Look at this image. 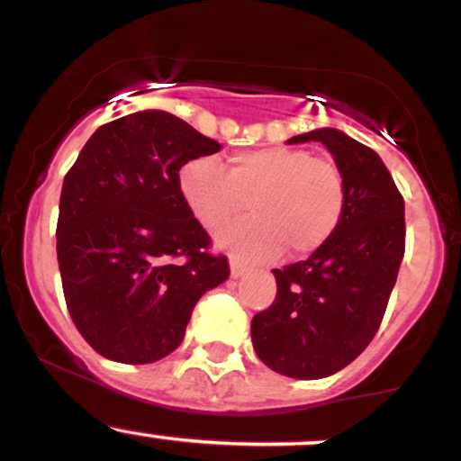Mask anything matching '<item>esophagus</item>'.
I'll return each instance as SVG.
<instances>
[{
	"label": "esophagus",
	"mask_w": 461,
	"mask_h": 461,
	"mask_svg": "<svg viewBox=\"0 0 461 461\" xmlns=\"http://www.w3.org/2000/svg\"><path fill=\"white\" fill-rule=\"evenodd\" d=\"M230 271H231V277L234 279H238V277H242V275H245V264H242L240 260H236V258H231L230 260Z\"/></svg>",
	"instance_id": "obj_1"
}]
</instances>
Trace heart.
Segmentation results:
<instances>
[{
	"label": "heart",
	"instance_id": "1",
	"mask_svg": "<svg viewBox=\"0 0 461 461\" xmlns=\"http://www.w3.org/2000/svg\"><path fill=\"white\" fill-rule=\"evenodd\" d=\"M179 190L194 219L210 231L225 227L249 205L253 219L227 227L219 242L253 262L273 260L285 247L294 256L319 251L347 210L340 167L299 147L238 151L227 171L214 158H194L179 171Z\"/></svg>",
	"mask_w": 461,
	"mask_h": 461
}]
</instances>
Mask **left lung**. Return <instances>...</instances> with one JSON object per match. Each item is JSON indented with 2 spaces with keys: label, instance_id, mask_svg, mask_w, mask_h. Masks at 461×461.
<instances>
[{
  "label": "left lung",
  "instance_id": "1",
  "mask_svg": "<svg viewBox=\"0 0 461 461\" xmlns=\"http://www.w3.org/2000/svg\"><path fill=\"white\" fill-rule=\"evenodd\" d=\"M308 140L322 142L345 173V216L308 260L273 268L277 294L251 321L258 357L294 379L330 377L370 345L405 253V201L382 158L330 128L288 142Z\"/></svg>",
  "mask_w": 461,
  "mask_h": 461
}]
</instances>
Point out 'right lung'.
<instances>
[{
  "label": "right lung",
  "instance_id": "right-lung-1",
  "mask_svg": "<svg viewBox=\"0 0 461 461\" xmlns=\"http://www.w3.org/2000/svg\"><path fill=\"white\" fill-rule=\"evenodd\" d=\"M219 149L176 114L145 110L102 125L68 168L58 267L68 314L99 356H168L201 294L230 277L179 190V168Z\"/></svg>",
  "mask_w": 461,
  "mask_h": 461
}]
</instances>
